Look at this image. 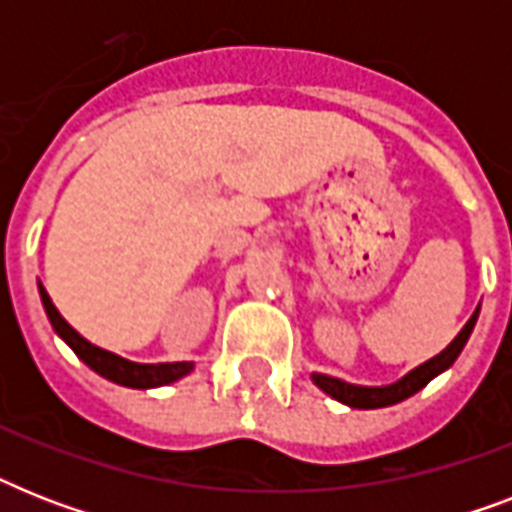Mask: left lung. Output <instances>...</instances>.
I'll list each match as a JSON object with an SVG mask.
<instances>
[{"label": "left lung", "instance_id": "obj_1", "mask_svg": "<svg viewBox=\"0 0 512 512\" xmlns=\"http://www.w3.org/2000/svg\"><path fill=\"white\" fill-rule=\"evenodd\" d=\"M478 311L470 316V321L462 327V332L449 342V348L441 350L438 356H433L430 361L420 364L417 369L401 377L393 385H382V388H364V385H350V382H342L337 377H327V374H313V382L319 385L324 393H329L332 398L342 401V404L353 406V409H380V406H390L398 404V401H404V398L414 396L417 390L425 388L436 374H441L444 369L454 364V358L460 356V350L465 348V342H468L470 332L476 327Z\"/></svg>", "mask_w": 512, "mask_h": 512}]
</instances>
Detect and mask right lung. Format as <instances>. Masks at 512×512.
<instances>
[{"label":"right lung","mask_w":512,"mask_h":512,"mask_svg":"<svg viewBox=\"0 0 512 512\" xmlns=\"http://www.w3.org/2000/svg\"><path fill=\"white\" fill-rule=\"evenodd\" d=\"M39 292H42L44 311L50 316L55 332L74 348V353L82 358L84 364L90 366V369H95L98 374H103V377H108V380L119 382V385H127V388H156V385H167V382L180 380L183 374H188L193 369L191 361H177V364H135V361H127V358L116 356L111 350L98 348V345H92L90 340H84V337L60 316L58 308L52 305L50 295L44 292V287H39Z\"/></svg>","instance_id":"right-lung-1"}]
</instances>
